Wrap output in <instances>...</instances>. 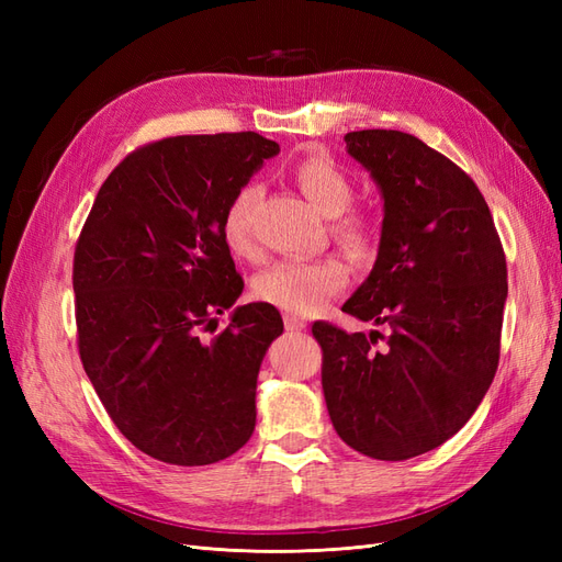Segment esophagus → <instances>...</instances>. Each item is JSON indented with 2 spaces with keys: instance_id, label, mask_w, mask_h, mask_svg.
<instances>
[{
  "instance_id": "34e87169",
  "label": "esophagus",
  "mask_w": 562,
  "mask_h": 562,
  "mask_svg": "<svg viewBox=\"0 0 562 562\" xmlns=\"http://www.w3.org/2000/svg\"><path fill=\"white\" fill-rule=\"evenodd\" d=\"M283 323H285V330H291V333H297V330L307 328V321H302V318L291 316V314L283 316Z\"/></svg>"
}]
</instances>
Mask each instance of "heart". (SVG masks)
I'll use <instances>...</instances> for the list:
<instances>
[{"instance_id":"obj_1","label":"heart","mask_w":562,"mask_h":562,"mask_svg":"<svg viewBox=\"0 0 562 562\" xmlns=\"http://www.w3.org/2000/svg\"><path fill=\"white\" fill-rule=\"evenodd\" d=\"M293 180L312 206L326 217H335L333 234L356 258L372 250V227L366 217L345 213L351 206L353 187L347 173L326 155H310L293 168ZM258 199V187L244 184L229 201L223 220L227 246L239 252H252L250 211ZM347 267L337 258L281 260L255 279V295L291 316H312L345 291Z\"/></svg>"}]
</instances>
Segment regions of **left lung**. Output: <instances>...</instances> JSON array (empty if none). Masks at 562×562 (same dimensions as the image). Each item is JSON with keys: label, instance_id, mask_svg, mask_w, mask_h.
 Instances as JSON below:
<instances>
[{"label": "left lung", "instance_id": "8db88e82", "mask_svg": "<svg viewBox=\"0 0 562 562\" xmlns=\"http://www.w3.org/2000/svg\"><path fill=\"white\" fill-rule=\"evenodd\" d=\"M345 143L378 184L384 217L378 260L342 312L391 333L316 321L323 396L347 446L401 462L443 446L490 389L506 258L479 187L448 157L401 131H353Z\"/></svg>", "mask_w": 562, "mask_h": 562}]
</instances>
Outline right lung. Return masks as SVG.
I'll use <instances>...</instances> for the list:
<instances>
[{
    "instance_id": "obj_1",
    "label": "right lung",
    "mask_w": 562,
    "mask_h": 562,
    "mask_svg": "<svg viewBox=\"0 0 562 562\" xmlns=\"http://www.w3.org/2000/svg\"><path fill=\"white\" fill-rule=\"evenodd\" d=\"M279 145L258 133L178 135L135 149L100 187L75 250L79 356L108 415L166 464L203 467L255 431V391L277 307L241 304L223 220Z\"/></svg>"
}]
</instances>
